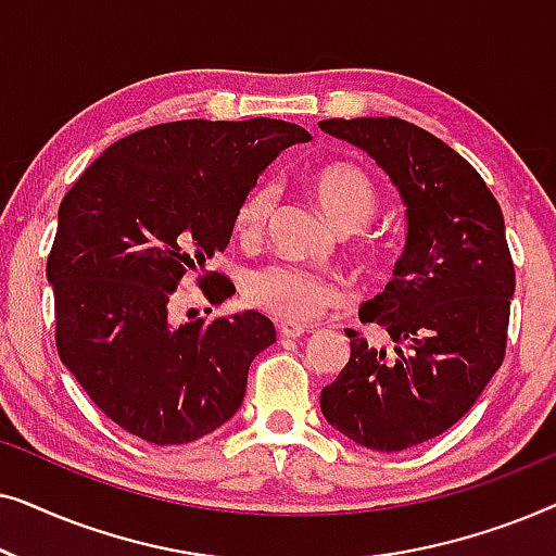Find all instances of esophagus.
I'll list each match as a JSON object with an SVG mask.
<instances>
[{
  "instance_id": "obj_1",
  "label": "esophagus",
  "mask_w": 556,
  "mask_h": 556,
  "mask_svg": "<svg viewBox=\"0 0 556 556\" xmlns=\"http://www.w3.org/2000/svg\"><path fill=\"white\" fill-rule=\"evenodd\" d=\"M278 331L283 339H301L308 331V326L295 321H278Z\"/></svg>"
}]
</instances>
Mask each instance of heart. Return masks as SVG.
I'll use <instances>...</instances> for the list:
<instances>
[{
    "label": "heart",
    "instance_id": "b5f03b06",
    "mask_svg": "<svg viewBox=\"0 0 556 556\" xmlns=\"http://www.w3.org/2000/svg\"><path fill=\"white\" fill-rule=\"evenodd\" d=\"M311 192L329 223L344 232L362 230L379 210L375 181L354 164H329L318 169L311 181ZM276 202V181H257L248 189L235 210V232L240 240L255 242L261 238ZM242 295L253 308L295 324L314 321L349 303V291L337 278L293 263H270L250 270L242 283Z\"/></svg>",
    "mask_w": 556,
    "mask_h": 556
}]
</instances>
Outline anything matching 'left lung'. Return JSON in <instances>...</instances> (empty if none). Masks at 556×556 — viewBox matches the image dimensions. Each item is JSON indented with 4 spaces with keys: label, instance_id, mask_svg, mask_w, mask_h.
Returning a JSON list of instances; mask_svg holds the SVG:
<instances>
[{
    "label": "left lung",
    "instance_id": "8db88e82",
    "mask_svg": "<svg viewBox=\"0 0 556 556\" xmlns=\"http://www.w3.org/2000/svg\"><path fill=\"white\" fill-rule=\"evenodd\" d=\"M318 126L367 151L407 204L394 278L359 308L392 346L346 329L352 354L321 390V413L369 451H405L453 428L504 364L516 288L504 215L481 174L409 121Z\"/></svg>",
    "mask_w": 556,
    "mask_h": 556
}]
</instances>
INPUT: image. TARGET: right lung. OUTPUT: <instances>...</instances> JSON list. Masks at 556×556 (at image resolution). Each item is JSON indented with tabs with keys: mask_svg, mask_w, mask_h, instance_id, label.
Instances as JSON below:
<instances>
[{
	"mask_svg": "<svg viewBox=\"0 0 556 556\" xmlns=\"http://www.w3.org/2000/svg\"><path fill=\"white\" fill-rule=\"evenodd\" d=\"M306 128L278 118L172 121L111 143L63 197L48 255L58 354L121 430L154 445L210 435L238 413L248 369L276 341L257 311L172 324L189 270L212 306L225 250L257 174Z\"/></svg>",
	"mask_w": 556,
	"mask_h": 556,
	"instance_id": "add662e5",
	"label": "right lung"
}]
</instances>
